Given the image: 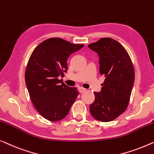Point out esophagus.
I'll use <instances>...</instances> for the list:
<instances>
[{
    "instance_id": "esophagus-1",
    "label": "esophagus",
    "mask_w": 154,
    "mask_h": 154,
    "mask_svg": "<svg viewBox=\"0 0 154 154\" xmlns=\"http://www.w3.org/2000/svg\"><path fill=\"white\" fill-rule=\"evenodd\" d=\"M79 91L80 93H84V92L86 91V88H83V87H79Z\"/></svg>"
}]
</instances>
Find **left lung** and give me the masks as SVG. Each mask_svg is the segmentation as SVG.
I'll return each mask as SVG.
<instances>
[{
  "label": "left lung",
  "mask_w": 154,
  "mask_h": 154,
  "mask_svg": "<svg viewBox=\"0 0 154 154\" xmlns=\"http://www.w3.org/2000/svg\"><path fill=\"white\" fill-rule=\"evenodd\" d=\"M88 47L98 53L100 73L105 77L100 92H94L90 112L96 120L109 122L127 109L135 81L134 67L125 49L114 39L101 38Z\"/></svg>",
  "instance_id": "left-lung-1"
}]
</instances>
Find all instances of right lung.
<instances>
[{
    "instance_id": "1",
    "label": "right lung",
    "mask_w": 154,
    "mask_h": 154,
    "mask_svg": "<svg viewBox=\"0 0 154 154\" xmlns=\"http://www.w3.org/2000/svg\"><path fill=\"white\" fill-rule=\"evenodd\" d=\"M84 47L59 38H49L32 52L25 71V81L34 107L42 117L57 121L68 115L79 92L61 83L71 54Z\"/></svg>"
}]
</instances>
